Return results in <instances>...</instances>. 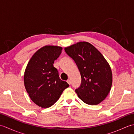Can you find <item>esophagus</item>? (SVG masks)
<instances>
[{"label": "esophagus", "instance_id": "34e87169", "mask_svg": "<svg viewBox=\"0 0 134 134\" xmlns=\"http://www.w3.org/2000/svg\"><path fill=\"white\" fill-rule=\"evenodd\" d=\"M67 83H69V85H71V81L70 79H68V80L67 81Z\"/></svg>", "mask_w": 134, "mask_h": 134}]
</instances>
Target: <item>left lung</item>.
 I'll return each mask as SVG.
<instances>
[{
  "label": "left lung",
  "mask_w": 134,
  "mask_h": 134,
  "mask_svg": "<svg viewBox=\"0 0 134 134\" xmlns=\"http://www.w3.org/2000/svg\"><path fill=\"white\" fill-rule=\"evenodd\" d=\"M80 72L82 82L75 90L85 103L97 105L109 94L112 84V72L107 60L100 52L87 42H79L64 48Z\"/></svg>",
  "instance_id": "8db88e82"
}]
</instances>
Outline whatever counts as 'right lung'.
<instances>
[{
    "mask_svg": "<svg viewBox=\"0 0 134 134\" xmlns=\"http://www.w3.org/2000/svg\"><path fill=\"white\" fill-rule=\"evenodd\" d=\"M63 48L46 45L34 54L24 73V85L30 99L38 107L47 108L58 100L64 89L69 86L59 78L53 67Z\"/></svg>",
    "mask_w": 134,
    "mask_h": 134,
    "instance_id": "1",
    "label": "right lung"
}]
</instances>
